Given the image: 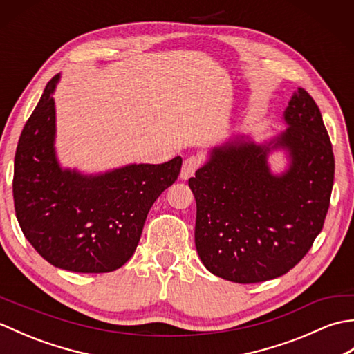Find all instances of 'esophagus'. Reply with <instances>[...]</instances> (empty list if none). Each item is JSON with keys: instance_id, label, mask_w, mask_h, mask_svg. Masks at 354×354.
Returning <instances> with one entry per match:
<instances>
[{"instance_id": "obj_1", "label": "esophagus", "mask_w": 354, "mask_h": 354, "mask_svg": "<svg viewBox=\"0 0 354 354\" xmlns=\"http://www.w3.org/2000/svg\"><path fill=\"white\" fill-rule=\"evenodd\" d=\"M202 164V158L201 156H189L187 160L184 161L183 164V169H181V179H184V181H187V179L192 178L194 173H196V170L201 167Z\"/></svg>"}]
</instances>
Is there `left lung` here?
I'll return each mask as SVG.
<instances>
[{"label": "left lung", "instance_id": "obj_1", "mask_svg": "<svg viewBox=\"0 0 354 354\" xmlns=\"http://www.w3.org/2000/svg\"><path fill=\"white\" fill-rule=\"evenodd\" d=\"M288 129L265 145L243 135L209 152L189 179L196 199V251L209 272L250 284L281 277L309 252L330 205L335 156L318 104L298 88L284 111ZM288 152L281 176L272 149Z\"/></svg>", "mask_w": 354, "mask_h": 354}]
</instances>
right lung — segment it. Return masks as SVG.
<instances>
[{"label": "right lung", "mask_w": 354, "mask_h": 354, "mask_svg": "<svg viewBox=\"0 0 354 354\" xmlns=\"http://www.w3.org/2000/svg\"><path fill=\"white\" fill-rule=\"evenodd\" d=\"M44 89L21 132L13 171L19 227L53 266L82 274L111 272L132 257L150 207L178 179L183 158L129 164L99 175L62 169L55 150V93Z\"/></svg>", "instance_id": "right-lung-1"}]
</instances>
